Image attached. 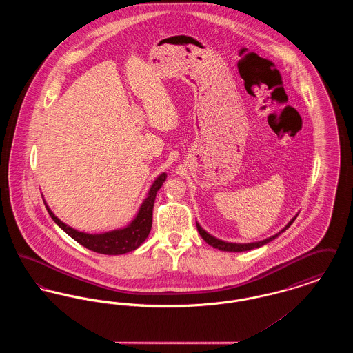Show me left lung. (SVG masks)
I'll use <instances>...</instances> for the list:
<instances>
[{
  "instance_id": "obj_1",
  "label": "left lung",
  "mask_w": 353,
  "mask_h": 353,
  "mask_svg": "<svg viewBox=\"0 0 353 353\" xmlns=\"http://www.w3.org/2000/svg\"><path fill=\"white\" fill-rule=\"evenodd\" d=\"M298 217V214H295V217H292V219L285 225V228L281 230V232H278L276 234L271 235L269 238H266V239H262V241H256V242H249V243H235V242H226V241H222V239H219V238H216L214 235L209 234L205 229H202L201 225L196 221V226H197V230H199V233L202 236V239L206 242V243H209L210 246H213L214 249H219L221 252H249V250H252V249H258V248H261V246H263V245H266V243H269L271 242L272 239H275V238H278L279 235L282 234L283 232H285L290 226H291V223L295 221V219Z\"/></svg>"
}]
</instances>
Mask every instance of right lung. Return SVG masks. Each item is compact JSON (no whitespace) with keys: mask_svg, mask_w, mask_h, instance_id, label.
Segmentation results:
<instances>
[{"mask_svg":"<svg viewBox=\"0 0 353 353\" xmlns=\"http://www.w3.org/2000/svg\"><path fill=\"white\" fill-rule=\"evenodd\" d=\"M167 180V173L163 172L156 177V180L151 185L147 197L144 201L141 202L136 216L134 219L125 225L124 228L120 229H114L103 233H84L79 232L63 221L58 219L52 212H51L48 202H45V206L50 214L52 221L66 233L70 235L72 239H75L78 243H81L85 249L91 252H99V254H105V255H120L125 252H134L150 235L152 228V210H153V203L156 199L157 190L161 188L163 183ZM43 199V196H42Z\"/></svg>","mask_w":353,"mask_h":353,"instance_id":"obj_1","label":"right lung"}]
</instances>
